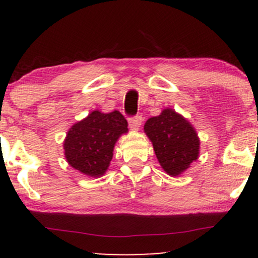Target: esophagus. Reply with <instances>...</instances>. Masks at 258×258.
Listing matches in <instances>:
<instances>
[{"label": "esophagus", "instance_id": "1", "mask_svg": "<svg viewBox=\"0 0 258 258\" xmlns=\"http://www.w3.org/2000/svg\"><path fill=\"white\" fill-rule=\"evenodd\" d=\"M142 116L141 115H136V116H131V117H128V125H130V127H131L132 130H136V128H138L139 126L142 125Z\"/></svg>", "mask_w": 258, "mask_h": 258}]
</instances>
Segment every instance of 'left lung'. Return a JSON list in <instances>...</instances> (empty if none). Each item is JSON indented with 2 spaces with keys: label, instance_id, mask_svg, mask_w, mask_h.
<instances>
[{
  "label": "left lung",
  "instance_id": "left-lung-1",
  "mask_svg": "<svg viewBox=\"0 0 258 258\" xmlns=\"http://www.w3.org/2000/svg\"><path fill=\"white\" fill-rule=\"evenodd\" d=\"M144 131L160 165L170 176H178L199 156L200 142L194 127L172 109L150 117Z\"/></svg>",
  "mask_w": 258,
  "mask_h": 258
}]
</instances>
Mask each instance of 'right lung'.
I'll list each match as a JSON object with an SVG mask.
<instances>
[{"label": "right lung", "instance_id": "obj_1", "mask_svg": "<svg viewBox=\"0 0 258 258\" xmlns=\"http://www.w3.org/2000/svg\"><path fill=\"white\" fill-rule=\"evenodd\" d=\"M127 132V121L120 111H92L75 123L64 141L65 158L72 167L91 177L108 170L117 138Z\"/></svg>", "mask_w": 258, "mask_h": 258}]
</instances>
